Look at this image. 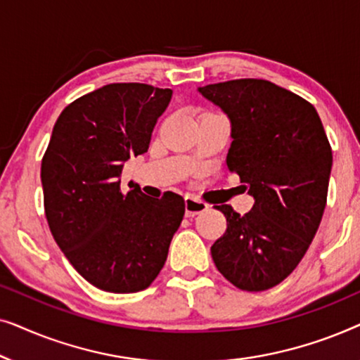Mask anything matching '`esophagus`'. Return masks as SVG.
I'll use <instances>...</instances> for the list:
<instances>
[{
    "mask_svg": "<svg viewBox=\"0 0 360 360\" xmlns=\"http://www.w3.org/2000/svg\"><path fill=\"white\" fill-rule=\"evenodd\" d=\"M208 210V205L203 203V201L193 198V196H185V214L191 218V216H196L203 211Z\"/></svg>",
    "mask_w": 360,
    "mask_h": 360,
    "instance_id": "1",
    "label": "esophagus"
}]
</instances>
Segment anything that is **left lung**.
Listing matches in <instances>:
<instances>
[{"instance_id": "left-lung-1", "label": "left lung", "mask_w": 360, "mask_h": 360, "mask_svg": "<svg viewBox=\"0 0 360 360\" xmlns=\"http://www.w3.org/2000/svg\"><path fill=\"white\" fill-rule=\"evenodd\" d=\"M231 122L228 167L254 198L240 216L216 206L228 229L211 245L231 283L262 292L283 282L307 254L326 206L333 152L316 110L267 80L240 78L200 86Z\"/></svg>"}]
</instances>
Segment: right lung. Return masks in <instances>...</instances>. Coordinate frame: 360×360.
Here are the masks:
<instances>
[{
    "instance_id": "obj_1",
    "label": "right lung",
    "mask_w": 360,
    "mask_h": 360,
    "mask_svg": "<svg viewBox=\"0 0 360 360\" xmlns=\"http://www.w3.org/2000/svg\"><path fill=\"white\" fill-rule=\"evenodd\" d=\"M170 88L110 83L60 112L41 180L51 233L86 282L111 293L141 292L164 267L185 214L176 193L121 191L124 162L149 149Z\"/></svg>"
}]
</instances>
